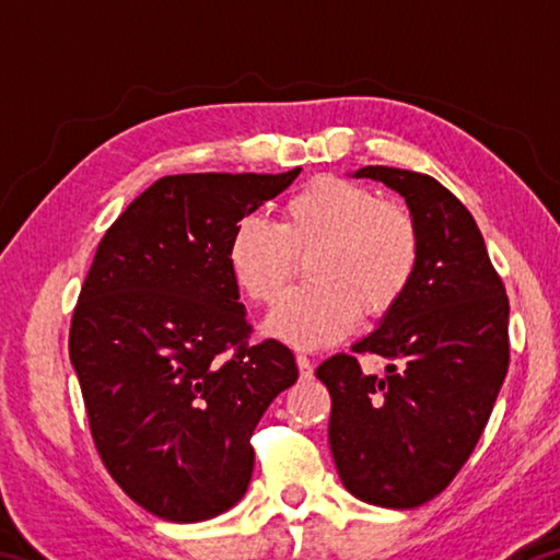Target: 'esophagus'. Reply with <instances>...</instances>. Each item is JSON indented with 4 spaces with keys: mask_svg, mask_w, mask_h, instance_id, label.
Masks as SVG:
<instances>
[{
    "mask_svg": "<svg viewBox=\"0 0 560 560\" xmlns=\"http://www.w3.org/2000/svg\"><path fill=\"white\" fill-rule=\"evenodd\" d=\"M296 365H299L301 377H311V375H314V365H311V358H308V355L299 353V355H296Z\"/></svg>",
    "mask_w": 560,
    "mask_h": 560,
    "instance_id": "esophagus-1",
    "label": "esophagus"
}]
</instances>
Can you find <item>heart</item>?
<instances>
[{"mask_svg": "<svg viewBox=\"0 0 560 560\" xmlns=\"http://www.w3.org/2000/svg\"><path fill=\"white\" fill-rule=\"evenodd\" d=\"M296 254H311L306 289L289 291L264 334L293 348L336 343L360 311L381 316L405 296L420 261V232L402 205L343 177H316L281 207V222L246 214L234 224L226 261L246 296L273 303Z\"/></svg>", "mask_w": 560, "mask_h": 560, "instance_id": "obj_1", "label": "heart"}]
</instances>
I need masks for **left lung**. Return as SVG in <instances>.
I'll list each match as a JSON object with an SVG mask.
<instances>
[{
  "label": "left lung",
  "instance_id": "left-lung-1",
  "mask_svg": "<svg viewBox=\"0 0 560 560\" xmlns=\"http://www.w3.org/2000/svg\"><path fill=\"white\" fill-rule=\"evenodd\" d=\"M417 222L420 261L405 296L353 353L390 358L385 375L330 355L328 442L350 494L415 509L450 485L485 432L509 368V299L477 222L447 187L410 170L368 165Z\"/></svg>",
  "mask_w": 560,
  "mask_h": 560
}]
</instances>
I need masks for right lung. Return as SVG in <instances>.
Returning <instances> with one entry per match:
<instances>
[{
  "mask_svg": "<svg viewBox=\"0 0 560 560\" xmlns=\"http://www.w3.org/2000/svg\"><path fill=\"white\" fill-rule=\"evenodd\" d=\"M299 173L160 177L110 224L83 281L69 355L93 440L120 489L165 521L197 524L244 497L252 432L299 377L279 340L244 343L226 261L234 224Z\"/></svg>",
  "mask_w": 560,
  "mask_h": 560,
  "instance_id": "add662e5",
  "label": "right lung"
}]
</instances>
